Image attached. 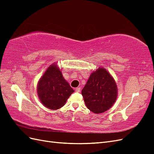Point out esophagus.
I'll list each match as a JSON object with an SVG mask.
<instances>
[{
  "label": "esophagus",
  "mask_w": 154,
  "mask_h": 154,
  "mask_svg": "<svg viewBox=\"0 0 154 154\" xmlns=\"http://www.w3.org/2000/svg\"><path fill=\"white\" fill-rule=\"evenodd\" d=\"M75 91L76 92H80L81 91V88L80 87H78V88H76L75 89Z\"/></svg>",
  "instance_id": "34e87169"
}]
</instances>
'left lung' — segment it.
<instances>
[{"mask_svg":"<svg viewBox=\"0 0 154 154\" xmlns=\"http://www.w3.org/2000/svg\"><path fill=\"white\" fill-rule=\"evenodd\" d=\"M86 106L100 114L110 109L117 99L118 87L110 74L103 67L91 73L82 91Z\"/></svg>","mask_w":154,"mask_h":154,"instance_id":"left-lung-1","label":"left lung"}]
</instances>
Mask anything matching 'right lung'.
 Instances as JSON below:
<instances>
[{
    "mask_svg": "<svg viewBox=\"0 0 154 154\" xmlns=\"http://www.w3.org/2000/svg\"><path fill=\"white\" fill-rule=\"evenodd\" d=\"M74 92L63 77L57 63H53L47 69L37 85V94L40 101L51 110L62 107Z\"/></svg>",
    "mask_w": 154,
    "mask_h": 154,
    "instance_id": "add662e5",
    "label": "right lung"
}]
</instances>
